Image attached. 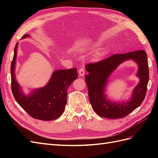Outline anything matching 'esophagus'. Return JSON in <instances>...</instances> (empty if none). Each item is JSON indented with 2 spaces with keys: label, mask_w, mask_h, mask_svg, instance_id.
Returning <instances> with one entry per match:
<instances>
[{
  "label": "esophagus",
  "mask_w": 158,
  "mask_h": 158,
  "mask_svg": "<svg viewBox=\"0 0 158 158\" xmlns=\"http://www.w3.org/2000/svg\"><path fill=\"white\" fill-rule=\"evenodd\" d=\"M79 76H83L85 75V70H84V66H83V65L81 66V67H80V69L79 70Z\"/></svg>",
  "instance_id": "1"
}]
</instances>
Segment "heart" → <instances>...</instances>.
<instances>
[{
	"instance_id": "heart-1",
	"label": "heart",
	"mask_w": 158,
	"mask_h": 158,
	"mask_svg": "<svg viewBox=\"0 0 158 158\" xmlns=\"http://www.w3.org/2000/svg\"><path fill=\"white\" fill-rule=\"evenodd\" d=\"M99 47V43H94L92 44L89 46V48H91L93 50H95L96 49H98Z\"/></svg>"
}]
</instances>
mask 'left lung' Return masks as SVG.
<instances>
[{
    "mask_svg": "<svg viewBox=\"0 0 158 158\" xmlns=\"http://www.w3.org/2000/svg\"><path fill=\"white\" fill-rule=\"evenodd\" d=\"M132 59L139 66L137 76L140 80L127 102H113L105 95L106 85L111 73L121 63ZM88 72L85 79L88 89L89 102L98 115L109 119H118L127 116L139 107L145 99L149 81V66L147 53L144 50L122 54H114L101 61L85 66Z\"/></svg>",
    "mask_w": 158,
    "mask_h": 158,
    "instance_id": "obj_1",
    "label": "left lung"
}]
</instances>
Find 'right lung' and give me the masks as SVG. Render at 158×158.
I'll return each instance as SVG.
<instances>
[{
    "label": "right lung",
    "mask_w": 158,
    "mask_h": 158,
    "mask_svg": "<svg viewBox=\"0 0 158 158\" xmlns=\"http://www.w3.org/2000/svg\"><path fill=\"white\" fill-rule=\"evenodd\" d=\"M29 36V35L26 34L23 36L22 39ZM18 46V43H17L11 66V89L15 100L33 118L43 121L58 118L62 115L66 105L67 89L77 79V69L55 70L44 87L33 89L28 95H26L15 79Z\"/></svg>",
    "instance_id": "add662e5"
}]
</instances>
